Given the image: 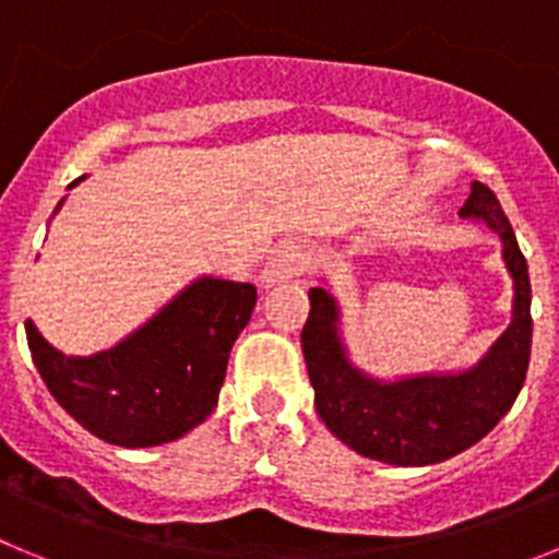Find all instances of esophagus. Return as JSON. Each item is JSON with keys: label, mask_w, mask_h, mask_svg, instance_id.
I'll use <instances>...</instances> for the list:
<instances>
[{"label": "esophagus", "mask_w": 559, "mask_h": 559, "mask_svg": "<svg viewBox=\"0 0 559 559\" xmlns=\"http://www.w3.org/2000/svg\"><path fill=\"white\" fill-rule=\"evenodd\" d=\"M305 269H308V254H305L302 246L285 243L283 249L276 251L274 260L269 263L263 280H265V285L288 283V280H294V276L305 274Z\"/></svg>", "instance_id": "obj_1"}]
</instances>
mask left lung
<instances>
[{"instance_id": "left-lung-1", "label": "left lung", "mask_w": 559, "mask_h": 559, "mask_svg": "<svg viewBox=\"0 0 559 559\" xmlns=\"http://www.w3.org/2000/svg\"><path fill=\"white\" fill-rule=\"evenodd\" d=\"M462 218H478L503 240V260L515 280V316L501 338L464 374H428L378 383L344 358L335 333V302L324 288H310L302 353L316 392V412L335 437L360 456L419 467L445 462L476 445L510 412L521 392L532 349V285L510 221L496 192L473 181Z\"/></svg>"}]
</instances>
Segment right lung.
Here are the masks:
<instances>
[{
    "label": "right lung",
    "mask_w": 559,
    "mask_h": 559,
    "mask_svg": "<svg viewBox=\"0 0 559 559\" xmlns=\"http://www.w3.org/2000/svg\"><path fill=\"white\" fill-rule=\"evenodd\" d=\"M254 302L251 283L204 276L140 333L92 358L56 353L33 322L24 330L38 374L69 417L111 445L151 448L210 417Z\"/></svg>",
    "instance_id": "1"
}]
</instances>
